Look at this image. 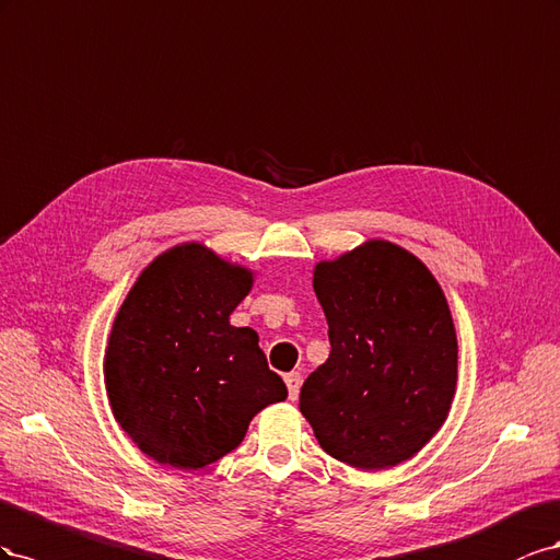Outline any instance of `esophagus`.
Listing matches in <instances>:
<instances>
[{
  "mask_svg": "<svg viewBox=\"0 0 560 560\" xmlns=\"http://www.w3.org/2000/svg\"><path fill=\"white\" fill-rule=\"evenodd\" d=\"M300 385H302V375L300 373H289V375H285V387H289V398H291V401H295V398H298Z\"/></svg>",
  "mask_w": 560,
  "mask_h": 560,
  "instance_id": "34e87169",
  "label": "esophagus"
}]
</instances>
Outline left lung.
I'll use <instances>...</instances> for the list:
<instances>
[{
	"label": "left lung",
	"mask_w": 560,
	"mask_h": 560,
	"mask_svg": "<svg viewBox=\"0 0 560 560\" xmlns=\"http://www.w3.org/2000/svg\"><path fill=\"white\" fill-rule=\"evenodd\" d=\"M330 354L300 389L316 441L349 467L377 471L420 453L457 385L448 300L427 265L371 238L314 267Z\"/></svg>",
	"instance_id": "8db88e82"
}]
</instances>
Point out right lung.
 <instances>
[{
	"instance_id": "obj_1",
	"label": "right lung",
	"mask_w": 560,
	"mask_h": 560,
	"mask_svg": "<svg viewBox=\"0 0 560 560\" xmlns=\"http://www.w3.org/2000/svg\"><path fill=\"white\" fill-rule=\"evenodd\" d=\"M250 289V269L197 242L140 271L112 324L103 373L112 415L148 457L203 469L289 396L258 332L230 324Z\"/></svg>"
}]
</instances>
